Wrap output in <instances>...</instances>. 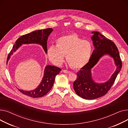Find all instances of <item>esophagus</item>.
Instances as JSON below:
<instances>
[{
    "mask_svg": "<svg viewBox=\"0 0 128 128\" xmlns=\"http://www.w3.org/2000/svg\"><path fill=\"white\" fill-rule=\"evenodd\" d=\"M63 72L64 73H65V74H69L70 72V71L69 70H63Z\"/></svg>",
    "mask_w": 128,
    "mask_h": 128,
    "instance_id": "obj_1",
    "label": "esophagus"
}]
</instances>
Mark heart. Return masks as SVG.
<instances>
[{
	"label": "heart",
	"mask_w": 128,
	"mask_h": 128,
	"mask_svg": "<svg viewBox=\"0 0 128 128\" xmlns=\"http://www.w3.org/2000/svg\"><path fill=\"white\" fill-rule=\"evenodd\" d=\"M56 46H51L46 50V56L56 66H60L66 58L69 65L74 69H80L89 61L92 46L88 40H82L75 34L58 38Z\"/></svg>",
	"instance_id": "heart-1"
}]
</instances>
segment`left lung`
Here are the masks:
<instances>
[{
    "mask_svg": "<svg viewBox=\"0 0 128 128\" xmlns=\"http://www.w3.org/2000/svg\"><path fill=\"white\" fill-rule=\"evenodd\" d=\"M92 33L93 35L91 39L94 50L88 63L77 72V79L73 84L74 89L77 94L86 100L97 98L106 94L115 82L122 67V60L116 44L98 32H93ZM105 55H108L113 58L116 69L108 80L98 84L93 80L91 69L99 59Z\"/></svg>",
    "mask_w": 128,
    "mask_h": 128,
    "instance_id": "8db88e82",
    "label": "left lung"
}]
</instances>
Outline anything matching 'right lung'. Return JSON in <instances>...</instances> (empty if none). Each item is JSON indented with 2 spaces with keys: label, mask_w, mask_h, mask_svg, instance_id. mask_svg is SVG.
Here are the masks:
<instances>
[{
  "label": "right lung",
  "mask_w": 128,
  "mask_h": 128,
  "mask_svg": "<svg viewBox=\"0 0 128 128\" xmlns=\"http://www.w3.org/2000/svg\"><path fill=\"white\" fill-rule=\"evenodd\" d=\"M53 30L52 28H49L43 30H35L18 38L9 54L6 64L8 63V60L13 52L18 49L19 47L23 44H40L42 46L44 52L46 53L47 40ZM60 70L61 69L56 66L46 65L44 68L42 81L35 89L31 91H25L18 89V90L24 94L31 98H37L42 97L46 95L51 89L55 81V77L56 75L58 74Z\"/></svg>",
  "instance_id": "add662e5"
}]
</instances>
